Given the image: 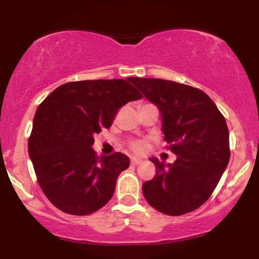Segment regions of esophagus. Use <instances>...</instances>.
<instances>
[{
  "label": "esophagus",
  "instance_id": "obj_1",
  "mask_svg": "<svg viewBox=\"0 0 259 259\" xmlns=\"http://www.w3.org/2000/svg\"><path fill=\"white\" fill-rule=\"evenodd\" d=\"M130 162H132L133 165H138L140 163H142V159L136 158V157H132V160H130Z\"/></svg>",
  "mask_w": 259,
  "mask_h": 259
}]
</instances>
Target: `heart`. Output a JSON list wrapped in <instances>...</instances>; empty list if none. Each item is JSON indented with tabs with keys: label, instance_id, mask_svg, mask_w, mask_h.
<instances>
[{
	"label": "heart",
	"instance_id": "1",
	"mask_svg": "<svg viewBox=\"0 0 259 259\" xmlns=\"http://www.w3.org/2000/svg\"><path fill=\"white\" fill-rule=\"evenodd\" d=\"M129 147L132 148V151L136 153L144 152L145 148H146V142L144 140H134L129 144Z\"/></svg>",
	"mask_w": 259,
	"mask_h": 259
}]
</instances>
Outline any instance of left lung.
Returning a JSON list of instances; mask_svg holds the SVG:
<instances>
[{
	"label": "left lung",
	"instance_id": "obj_1",
	"mask_svg": "<svg viewBox=\"0 0 259 259\" xmlns=\"http://www.w3.org/2000/svg\"><path fill=\"white\" fill-rule=\"evenodd\" d=\"M162 117V132L177 156L170 164L152 157L157 173L142 185L145 198L168 215L192 212L218 185L230 159L227 121L200 89L170 80L129 78Z\"/></svg>",
	"mask_w": 259,
	"mask_h": 259
}]
</instances>
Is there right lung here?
I'll use <instances>...</instances> for the list:
<instances>
[{
	"label": "right lung",
	"mask_w": 259,
	"mask_h": 259,
	"mask_svg": "<svg viewBox=\"0 0 259 259\" xmlns=\"http://www.w3.org/2000/svg\"><path fill=\"white\" fill-rule=\"evenodd\" d=\"M130 82L129 78L67 82L37 107L29 156L44 194L68 214L88 215L102 208L119 174L129 168L125 154L99 157L92 145L121 106L142 97Z\"/></svg>",
	"instance_id": "add662e5"
}]
</instances>
